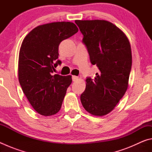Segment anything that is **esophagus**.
<instances>
[{"instance_id": "obj_1", "label": "esophagus", "mask_w": 152, "mask_h": 152, "mask_svg": "<svg viewBox=\"0 0 152 152\" xmlns=\"http://www.w3.org/2000/svg\"><path fill=\"white\" fill-rule=\"evenodd\" d=\"M78 79V76H72V80H73L74 82L76 81Z\"/></svg>"}]
</instances>
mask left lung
Wrapping results in <instances>:
<instances>
[{"label": "left lung", "mask_w": 152, "mask_h": 152, "mask_svg": "<svg viewBox=\"0 0 152 152\" xmlns=\"http://www.w3.org/2000/svg\"><path fill=\"white\" fill-rule=\"evenodd\" d=\"M83 35L90 60L100 72L86 80L80 101L87 112L104 116L111 112L127 91L132 69L129 41L116 25L105 20H76Z\"/></svg>", "instance_id": "left-lung-1"}]
</instances>
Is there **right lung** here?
Returning a JSON list of instances; mask_svg holds the SVG:
<instances>
[{
  "label": "right lung",
  "mask_w": 152,
  "mask_h": 152,
  "mask_svg": "<svg viewBox=\"0 0 152 152\" xmlns=\"http://www.w3.org/2000/svg\"><path fill=\"white\" fill-rule=\"evenodd\" d=\"M71 22H54L36 27L25 36L20 46L18 64L20 85L29 103L40 115L51 116L59 112L72 76L53 75L58 47L63 40L78 32Z\"/></svg>",
  "instance_id": "add662e5"
}]
</instances>
